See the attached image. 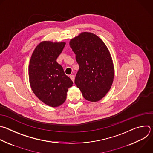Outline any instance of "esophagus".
I'll use <instances>...</instances> for the list:
<instances>
[{"mask_svg":"<svg viewBox=\"0 0 153 153\" xmlns=\"http://www.w3.org/2000/svg\"><path fill=\"white\" fill-rule=\"evenodd\" d=\"M70 77L71 78V79L73 80V82H74V79H75V77H74V76L73 75V74H71L70 76Z\"/></svg>","mask_w":153,"mask_h":153,"instance_id":"1","label":"esophagus"}]
</instances>
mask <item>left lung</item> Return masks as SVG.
<instances>
[{"instance_id": "obj_1", "label": "left lung", "mask_w": 153, "mask_h": 153, "mask_svg": "<svg viewBox=\"0 0 153 153\" xmlns=\"http://www.w3.org/2000/svg\"><path fill=\"white\" fill-rule=\"evenodd\" d=\"M70 45L79 66L75 84L87 100H100L113 82L114 65L110 51L98 36L87 32L71 39Z\"/></svg>"}]
</instances>
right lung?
<instances>
[{"label":"right lung","mask_w":153,"mask_h":153,"mask_svg":"<svg viewBox=\"0 0 153 153\" xmlns=\"http://www.w3.org/2000/svg\"><path fill=\"white\" fill-rule=\"evenodd\" d=\"M65 45V42L40 43L33 53L29 65L33 91L42 102L53 107L65 101L68 89L73 83L56 61Z\"/></svg>","instance_id":"add662e5"}]
</instances>
